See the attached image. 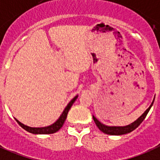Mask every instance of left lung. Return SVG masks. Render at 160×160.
<instances>
[{
    "label": "left lung",
    "mask_w": 160,
    "mask_h": 160,
    "mask_svg": "<svg viewBox=\"0 0 160 160\" xmlns=\"http://www.w3.org/2000/svg\"><path fill=\"white\" fill-rule=\"evenodd\" d=\"M154 101H155V99L153 100L151 105L149 107L148 109L146 110L144 113L141 115L140 117L138 118L137 120H135L133 123H130V124H128V125L127 126H123V127L107 126V125H104V124L101 123L100 121H98V120L94 117V116H92V119H93V120H94L96 125L98 126V128L102 132H104V133L109 134V135H123V134L128 133V132H131L132 131H133L134 129H136L138 126L140 125L141 123H142V122L144 120L146 116L147 115V114H148L149 111L151 110V107H152L153 103H154Z\"/></svg>",
    "instance_id": "1"
}]
</instances>
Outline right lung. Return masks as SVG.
<instances>
[{
  "label": "right lung",
  "mask_w": 160,
  "mask_h": 160,
  "mask_svg": "<svg viewBox=\"0 0 160 160\" xmlns=\"http://www.w3.org/2000/svg\"><path fill=\"white\" fill-rule=\"evenodd\" d=\"M78 98V96H76L72 99L69 103L68 105L66 107V108L64 109L63 112L62 113V115H60V117L58 118L57 121L53 123V124H51L49 126H47V127H43V128H32V127H28L27 125H24L23 123H20L18 119H16V121L18 122V123L19 124L22 128L28 131V132H31V133H34V134H51V133H54V132H58L60 128L62 127L63 125L64 122H65L66 119H67V116H68V113L69 110L71 109L72 106L73 105V103L75 102V101L76 100V98Z\"/></svg>",
  "instance_id": "add662e5"
}]
</instances>
